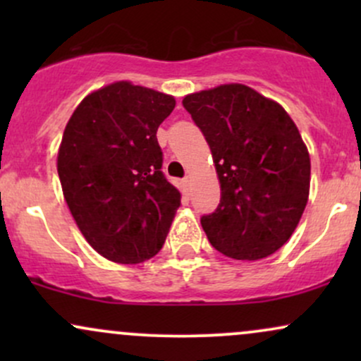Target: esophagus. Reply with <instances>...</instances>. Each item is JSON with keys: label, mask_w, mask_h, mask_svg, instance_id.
I'll use <instances>...</instances> for the list:
<instances>
[{"label": "esophagus", "mask_w": 361, "mask_h": 361, "mask_svg": "<svg viewBox=\"0 0 361 361\" xmlns=\"http://www.w3.org/2000/svg\"><path fill=\"white\" fill-rule=\"evenodd\" d=\"M183 186H185L186 192H188L190 186H192V176H185V178H183Z\"/></svg>", "instance_id": "34e87169"}]
</instances>
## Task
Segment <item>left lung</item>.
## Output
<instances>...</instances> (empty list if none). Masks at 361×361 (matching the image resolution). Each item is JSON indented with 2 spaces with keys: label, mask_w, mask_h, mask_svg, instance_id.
Segmentation results:
<instances>
[{
  "label": "left lung",
  "mask_w": 361,
  "mask_h": 361,
  "mask_svg": "<svg viewBox=\"0 0 361 361\" xmlns=\"http://www.w3.org/2000/svg\"><path fill=\"white\" fill-rule=\"evenodd\" d=\"M183 106L212 151L221 204L200 219L217 251L256 261L279 251L309 198L310 157L283 106L250 86L186 94Z\"/></svg>",
  "instance_id": "1"
}]
</instances>
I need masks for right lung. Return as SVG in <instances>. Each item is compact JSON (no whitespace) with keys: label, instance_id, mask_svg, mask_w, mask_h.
Wrapping results in <instances>:
<instances>
[{"label":"right lung","instance_id":"1","mask_svg":"<svg viewBox=\"0 0 361 361\" xmlns=\"http://www.w3.org/2000/svg\"><path fill=\"white\" fill-rule=\"evenodd\" d=\"M175 105L169 94L118 81L88 94L64 128L62 193L103 258L135 264L163 247L181 195L161 171L156 132Z\"/></svg>","mask_w":361,"mask_h":361}]
</instances>
